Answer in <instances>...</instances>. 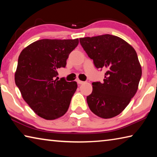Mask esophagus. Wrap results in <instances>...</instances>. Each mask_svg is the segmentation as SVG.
Instances as JSON below:
<instances>
[{
	"label": "esophagus",
	"mask_w": 157,
	"mask_h": 157,
	"mask_svg": "<svg viewBox=\"0 0 157 157\" xmlns=\"http://www.w3.org/2000/svg\"><path fill=\"white\" fill-rule=\"evenodd\" d=\"M77 82H78V84H83L84 83V82L81 81V80H78V81H77Z\"/></svg>",
	"instance_id": "34e87169"
}]
</instances>
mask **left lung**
Returning <instances> with one entry per match:
<instances>
[{
  "label": "left lung",
  "mask_w": 157,
  "mask_h": 157,
  "mask_svg": "<svg viewBox=\"0 0 157 157\" xmlns=\"http://www.w3.org/2000/svg\"><path fill=\"white\" fill-rule=\"evenodd\" d=\"M81 46L97 68L106 71L102 82H93L86 101L90 109L102 118L120 114L134 96L142 75L141 66L132 46L111 34L79 39Z\"/></svg>",
  "instance_id": "1"
}]
</instances>
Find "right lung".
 I'll use <instances>...</instances> for the list:
<instances>
[{"instance_id":"obj_1","label":"right lung","mask_w":157,"mask_h":157,"mask_svg":"<svg viewBox=\"0 0 157 157\" xmlns=\"http://www.w3.org/2000/svg\"><path fill=\"white\" fill-rule=\"evenodd\" d=\"M79 39H41L22 50L18 57L15 83L27 104L46 120H55L68 111L78 84L57 78ZM57 77V78H55Z\"/></svg>"}]
</instances>
